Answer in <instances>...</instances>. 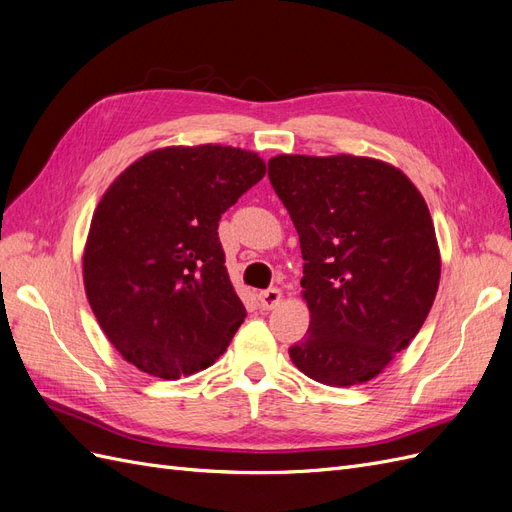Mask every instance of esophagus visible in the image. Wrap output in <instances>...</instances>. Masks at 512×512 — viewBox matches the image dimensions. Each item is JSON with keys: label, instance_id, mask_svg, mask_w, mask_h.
Wrapping results in <instances>:
<instances>
[{"label": "esophagus", "instance_id": "1", "mask_svg": "<svg viewBox=\"0 0 512 512\" xmlns=\"http://www.w3.org/2000/svg\"><path fill=\"white\" fill-rule=\"evenodd\" d=\"M258 301L262 309H273L277 303L282 301V290L280 288H267L258 294Z\"/></svg>", "mask_w": 512, "mask_h": 512}]
</instances>
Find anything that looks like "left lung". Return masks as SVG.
I'll use <instances>...</instances> for the list:
<instances>
[{
  "label": "left lung",
  "mask_w": 512,
  "mask_h": 512,
  "mask_svg": "<svg viewBox=\"0 0 512 512\" xmlns=\"http://www.w3.org/2000/svg\"><path fill=\"white\" fill-rule=\"evenodd\" d=\"M269 179L299 232L307 335L292 363L329 386L382 374L421 331L440 284L425 198L399 168L359 156H275Z\"/></svg>",
  "instance_id": "8db88e82"
}]
</instances>
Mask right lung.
I'll return each instance as SVG.
<instances>
[{
  "label": "right lung",
  "mask_w": 512,
  "mask_h": 512,
  "mask_svg": "<svg viewBox=\"0 0 512 512\" xmlns=\"http://www.w3.org/2000/svg\"><path fill=\"white\" fill-rule=\"evenodd\" d=\"M265 173L254 151L164 147L104 192L83 280L98 324L128 363L177 380L224 354L245 307L230 284L218 222Z\"/></svg>",
  "instance_id": "obj_1"
}]
</instances>
